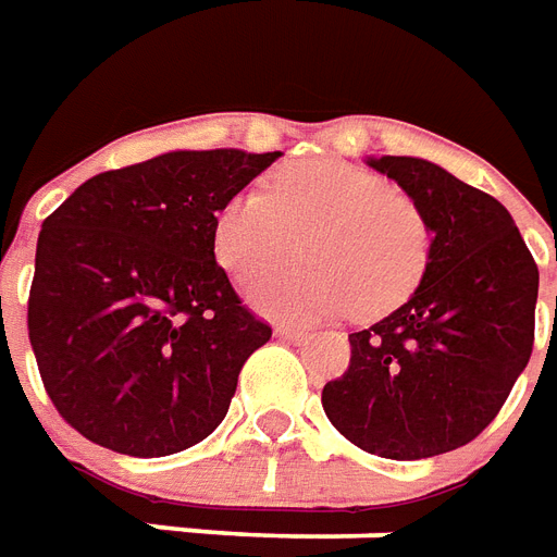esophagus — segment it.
I'll use <instances>...</instances> for the list:
<instances>
[{
    "instance_id": "34e87169",
    "label": "esophagus",
    "mask_w": 557,
    "mask_h": 557,
    "mask_svg": "<svg viewBox=\"0 0 557 557\" xmlns=\"http://www.w3.org/2000/svg\"><path fill=\"white\" fill-rule=\"evenodd\" d=\"M275 335H278V338H285V342H306V338H309V330H302V326H290V323H278V326H275Z\"/></svg>"
}]
</instances>
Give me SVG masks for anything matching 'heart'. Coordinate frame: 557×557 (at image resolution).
I'll return each mask as SVG.
<instances>
[{
    "instance_id": "b5f03b06",
    "label": "heart",
    "mask_w": 557,
    "mask_h": 557,
    "mask_svg": "<svg viewBox=\"0 0 557 557\" xmlns=\"http://www.w3.org/2000/svg\"><path fill=\"white\" fill-rule=\"evenodd\" d=\"M215 260L236 282H251L302 251L297 270L248 290L272 318L309 321L381 318L420 285L432 231L423 209L377 173L345 161H302L278 171L267 191H239L212 224Z\"/></svg>"
}]
</instances>
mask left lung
Listing matches in <instances>:
<instances>
[{
	"label": "left lung",
	"instance_id": "left-lung-1",
	"mask_svg": "<svg viewBox=\"0 0 557 557\" xmlns=\"http://www.w3.org/2000/svg\"><path fill=\"white\" fill-rule=\"evenodd\" d=\"M423 209L432 255L405 306L350 333V366L323 386L330 423L372 456L429 459L474 441L534 348L540 272L498 200L432 161L369 159Z\"/></svg>",
	"mask_w": 557,
	"mask_h": 557
}]
</instances>
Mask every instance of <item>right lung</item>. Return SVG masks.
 <instances>
[{
  "label": "right lung",
  "instance_id": "right-lung-1",
  "mask_svg": "<svg viewBox=\"0 0 557 557\" xmlns=\"http://www.w3.org/2000/svg\"><path fill=\"white\" fill-rule=\"evenodd\" d=\"M278 156L164 152L98 173L47 215L26 323L71 429L140 459L215 432L272 330L215 263L212 224Z\"/></svg>",
  "mask_w": 557,
  "mask_h": 557
}]
</instances>
